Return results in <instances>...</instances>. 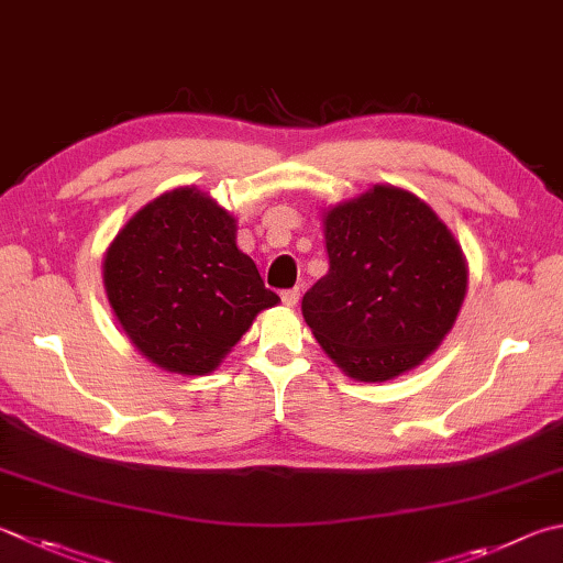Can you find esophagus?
Returning <instances> with one entry per match:
<instances>
[{"label":"esophagus","instance_id":"34e87169","mask_svg":"<svg viewBox=\"0 0 563 563\" xmlns=\"http://www.w3.org/2000/svg\"><path fill=\"white\" fill-rule=\"evenodd\" d=\"M280 300H283V305H288V308H295V305H298V300H300V290L298 288L283 290L280 292Z\"/></svg>","mask_w":563,"mask_h":563}]
</instances>
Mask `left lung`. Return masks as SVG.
Segmentation results:
<instances>
[{"label": "left lung", "mask_w": 563, "mask_h": 563, "mask_svg": "<svg viewBox=\"0 0 563 563\" xmlns=\"http://www.w3.org/2000/svg\"><path fill=\"white\" fill-rule=\"evenodd\" d=\"M330 271L302 298L327 356L356 382H388L431 356L467 292L465 255L416 194L374 184L324 211Z\"/></svg>", "instance_id": "left-lung-1"}]
</instances>
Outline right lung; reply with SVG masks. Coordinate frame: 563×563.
Listing matches in <instances>:
<instances>
[{
	"label": "right lung",
	"mask_w": 563,
	"mask_h": 563,
	"mask_svg": "<svg viewBox=\"0 0 563 563\" xmlns=\"http://www.w3.org/2000/svg\"><path fill=\"white\" fill-rule=\"evenodd\" d=\"M108 302L159 369L211 374L255 314L278 305L236 246V219L197 187L159 194L106 251Z\"/></svg>",
	"instance_id": "obj_1"
}]
</instances>
